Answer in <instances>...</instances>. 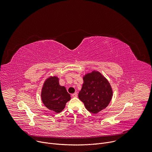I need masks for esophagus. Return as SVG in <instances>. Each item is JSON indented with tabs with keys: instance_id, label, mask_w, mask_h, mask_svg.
Returning <instances> with one entry per match:
<instances>
[{
	"instance_id": "34e87169",
	"label": "esophagus",
	"mask_w": 152,
	"mask_h": 152,
	"mask_svg": "<svg viewBox=\"0 0 152 152\" xmlns=\"http://www.w3.org/2000/svg\"><path fill=\"white\" fill-rule=\"evenodd\" d=\"M77 94L76 93L72 94V97H77Z\"/></svg>"
}]
</instances>
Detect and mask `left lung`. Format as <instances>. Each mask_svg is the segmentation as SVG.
Returning <instances> with one entry per match:
<instances>
[{
	"instance_id": "obj_1",
	"label": "left lung",
	"mask_w": 152,
	"mask_h": 152,
	"mask_svg": "<svg viewBox=\"0 0 152 152\" xmlns=\"http://www.w3.org/2000/svg\"><path fill=\"white\" fill-rule=\"evenodd\" d=\"M83 83L79 99L86 109L97 114L106 108L113 97V90L108 80L99 72L93 71L83 77Z\"/></svg>"
}]
</instances>
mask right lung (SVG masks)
I'll return each mask as SVG.
<instances>
[{
  "mask_svg": "<svg viewBox=\"0 0 152 152\" xmlns=\"http://www.w3.org/2000/svg\"><path fill=\"white\" fill-rule=\"evenodd\" d=\"M41 97L45 106L56 113L61 112L71 99L66 87L59 85V78L56 76H51L46 80Z\"/></svg>",
  "mask_w": 152,
  "mask_h": 152,
  "instance_id": "right-lung-1",
  "label": "right lung"
}]
</instances>
